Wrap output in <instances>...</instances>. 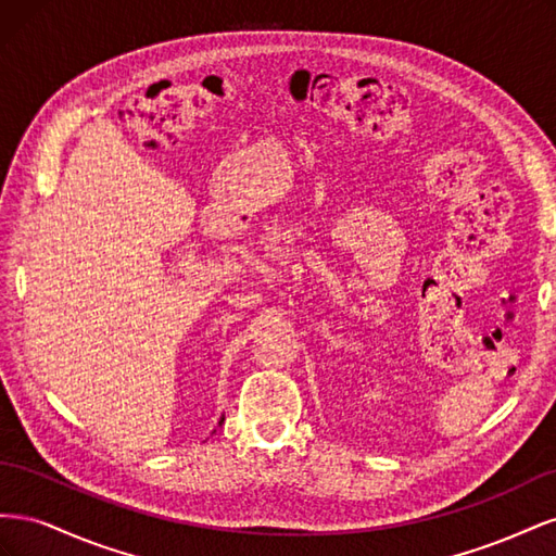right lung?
Returning <instances> with one entry per match:
<instances>
[{
    "mask_svg": "<svg viewBox=\"0 0 556 556\" xmlns=\"http://www.w3.org/2000/svg\"><path fill=\"white\" fill-rule=\"evenodd\" d=\"M223 422H225V415H223V417H220V422H217V427H220V425H223Z\"/></svg>",
    "mask_w": 556,
    "mask_h": 556,
    "instance_id": "obj_1",
    "label": "right lung"
}]
</instances>
